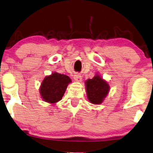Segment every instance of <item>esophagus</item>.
Segmentation results:
<instances>
[{
    "label": "esophagus",
    "mask_w": 153,
    "mask_h": 153,
    "mask_svg": "<svg viewBox=\"0 0 153 153\" xmlns=\"http://www.w3.org/2000/svg\"><path fill=\"white\" fill-rule=\"evenodd\" d=\"M73 78H74V80L75 81H77V82H81V81H82V76L79 74H75L74 75V77H73Z\"/></svg>",
    "instance_id": "esophagus-1"
}]
</instances>
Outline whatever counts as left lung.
<instances>
[{
  "label": "left lung",
  "instance_id": "obj_1",
  "mask_svg": "<svg viewBox=\"0 0 153 153\" xmlns=\"http://www.w3.org/2000/svg\"><path fill=\"white\" fill-rule=\"evenodd\" d=\"M85 84L88 101L93 104H102L109 92V83L99 73H96L92 79L85 80Z\"/></svg>",
  "mask_w": 153,
  "mask_h": 153
}]
</instances>
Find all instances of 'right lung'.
I'll use <instances>...</instances> for the list:
<instances>
[{"instance_id": "1", "label": "right lung", "mask_w": 153, "mask_h": 153, "mask_svg": "<svg viewBox=\"0 0 153 153\" xmlns=\"http://www.w3.org/2000/svg\"><path fill=\"white\" fill-rule=\"evenodd\" d=\"M71 82V79L68 75L57 72L46 75L39 88L41 98L50 104H55L62 99L68 85Z\"/></svg>"}]
</instances>
